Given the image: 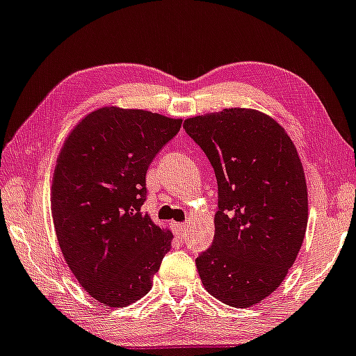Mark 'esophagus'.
<instances>
[{
	"mask_svg": "<svg viewBox=\"0 0 356 356\" xmlns=\"http://www.w3.org/2000/svg\"><path fill=\"white\" fill-rule=\"evenodd\" d=\"M170 225H172V230L175 232V235H177V236H184V235H186V232H187V225H186V223L172 222Z\"/></svg>",
	"mask_w": 356,
	"mask_h": 356,
	"instance_id": "34e87169",
	"label": "esophagus"
}]
</instances>
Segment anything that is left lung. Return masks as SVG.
Returning a JSON list of instances; mask_svg holds the SVG:
<instances>
[{
  "mask_svg": "<svg viewBox=\"0 0 356 356\" xmlns=\"http://www.w3.org/2000/svg\"><path fill=\"white\" fill-rule=\"evenodd\" d=\"M218 184L213 243L195 259L205 289L245 309L281 286L307 228V184L298 149L277 121L250 108L184 121Z\"/></svg>",
  "mask_w": 356,
  "mask_h": 356,
  "instance_id": "1",
  "label": "left lung"
}]
</instances>
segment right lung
Here are the masks:
<instances>
[{
  "label": "right lung",
  "mask_w": 356,
  "mask_h": 356,
  "mask_svg": "<svg viewBox=\"0 0 356 356\" xmlns=\"http://www.w3.org/2000/svg\"><path fill=\"white\" fill-rule=\"evenodd\" d=\"M182 120L103 106L85 116L58 152L52 220L62 254L80 286L108 307L147 294L172 233L141 207L146 172Z\"/></svg>",
  "instance_id": "1"
}]
</instances>
